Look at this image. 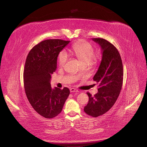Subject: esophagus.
<instances>
[{
    "label": "esophagus",
    "instance_id": "1",
    "mask_svg": "<svg viewBox=\"0 0 147 147\" xmlns=\"http://www.w3.org/2000/svg\"><path fill=\"white\" fill-rule=\"evenodd\" d=\"M70 91L71 92H79L77 90H76V89H75V88H70Z\"/></svg>",
    "mask_w": 147,
    "mask_h": 147
}]
</instances>
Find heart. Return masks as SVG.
<instances>
[{
	"label": "heart",
	"mask_w": 147,
	"mask_h": 147,
	"mask_svg": "<svg viewBox=\"0 0 147 147\" xmlns=\"http://www.w3.org/2000/svg\"><path fill=\"white\" fill-rule=\"evenodd\" d=\"M72 51L78 57L84 65L96 63L99 59V55L94 53V47L92 44L86 41H80L74 43L71 48ZM69 57L68 53L63 50L58 55L57 61L59 65L64 67Z\"/></svg>",
	"instance_id": "1"
}]
</instances>
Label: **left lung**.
Masks as SVG:
<instances>
[{
    "mask_svg": "<svg viewBox=\"0 0 147 147\" xmlns=\"http://www.w3.org/2000/svg\"><path fill=\"white\" fill-rule=\"evenodd\" d=\"M100 46L102 57L93 80L98 84V92L92 96L87 92L89 101L84 112L92 117L104 115L112 107L121 91L123 67L119 53L113 44L101 38H92Z\"/></svg>",
    "mask_w": 147,
    "mask_h": 147,
    "instance_id": "left-lung-1",
    "label": "left lung"
}]
</instances>
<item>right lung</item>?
I'll return each mask as SVG.
<instances>
[{
    "label": "right lung",
    "mask_w": 147,
    "mask_h": 147,
    "mask_svg": "<svg viewBox=\"0 0 147 147\" xmlns=\"http://www.w3.org/2000/svg\"><path fill=\"white\" fill-rule=\"evenodd\" d=\"M70 41L48 39L35 45L27 56L24 69V86L31 106L41 116L53 118L63 110L69 89L51 88V75L57 68L59 53Z\"/></svg>",
    "instance_id": "add662e5"
}]
</instances>
